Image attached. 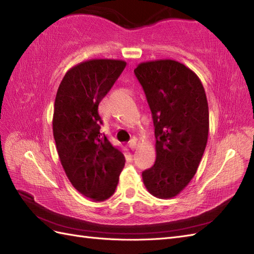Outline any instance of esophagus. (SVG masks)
<instances>
[{"mask_svg":"<svg viewBox=\"0 0 254 254\" xmlns=\"http://www.w3.org/2000/svg\"><path fill=\"white\" fill-rule=\"evenodd\" d=\"M127 144H128V147H130L131 149H134V148L136 147V139L135 138H132L131 141L128 142Z\"/></svg>","mask_w":254,"mask_h":254,"instance_id":"obj_1","label":"esophagus"}]
</instances>
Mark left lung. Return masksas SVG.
I'll return each mask as SVG.
<instances>
[{
  "label": "left lung",
  "instance_id": "8db88e82",
  "mask_svg": "<svg viewBox=\"0 0 254 254\" xmlns=\"http://www.w3.org/2000/svg\"><path fill=\"white\" fill-rule=\"evenodd\" d=\"M135 76L153 115L156 161L143 171L147 191L158 198H172L195 175L206 147L208 104L201 79L175 60L139 63Z\"/></svg>",
  "mask_w": 254,
  "mask_h": 254
}]
</instances>
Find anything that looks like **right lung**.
Returning a JSON list of instances; mask_svg holds the SVG:
<instances>
[{"instance_id":"right-lung-1","label":"right lung","mask_w":254,"mask_h":254,"mask_svg":"<svg viewBox=\"0 0 254 254\" xmlns=\"http://www.w3.org/2000/svg\"><path fill=\"white\" fill-rule=\"evenodd\" d=\"M127 65L126 61L97 59L69 68L59 86L52 128L65 175L76 190L94 202L116 191L124 155L100 134L98 106Z\"/></svg>"}]
</instances>
